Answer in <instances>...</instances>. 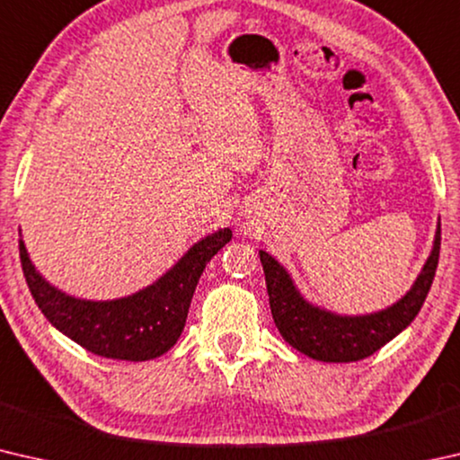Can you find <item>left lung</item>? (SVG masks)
Segmentation results:
<instances>
[{
  "instance_id": "1",
  "label": "left lung",
  "mask_w": 460,
  "mask_h": 460,
  "mask_svg": "<svg viewBox=\"0 0 460 460\" xmlns=\"http://www.w3.org/2000/svg\"><path fill=\"white\" fill-rule=\"evenodd\" d=\"M438 255L440 227L436 231L430 258L411 290L398 305L369 316H337L310 306L296 292L290 276L271 255L260 252V260L266 274L271 316L286 342L316 361L351 363L376 353L414 321L430 292Z\"/></svg>"
}]
</instances>
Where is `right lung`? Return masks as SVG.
I'll use <instances>...</instances> for the list:
<instances>
[{
    "instance_id": "1",
    "label": "right lung",
    "mask_w": 460,
    "mask_h": 460,
    "mask_svg": "<svg viewBox=\"0 0 460 460\" xmlns=\"http://www.w3.org/2000/svg\"><path fill=\"white\" fill-rule=\"evenodd\" d=\"M229 239V229L213 233L199 241L154 286L111 302L76 300L44 282L30 263L22 239L20 261L32 298L52 326L83 349L107 359L147 361L174 347L202 270Z\"/></svg>"
}]
</instances>
